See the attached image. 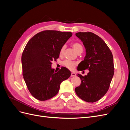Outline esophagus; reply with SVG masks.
I'll use <instances>...</instances> for the list:
<instances>
[{"label":"esophagus","mask_w":130,"mask_h":130,"mask_svg":"<svg viewBox=\"0 0 130 130\" xmlns=\"http://www.w3.org/2000/svg\"><path fill=\"white\" fill-rule=\"evenodd\" d=\"M76 76V74L74 73H71V76L73 77V76Z\"/></svg>","instance_id":"1"}]
</instances>
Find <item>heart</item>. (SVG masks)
Wrapping results in <instances>:
<instances>
[{
  "label": "heart",
  "instance_id": "heart-1",
  "mask_svg": "<svg viewBox=\"0 0 130 130\" xmlns=\"http://www.w3.org/2000/svg\"><path fill=\"white\" fill-rule=\"evenodd\" d=\"M73 47L74 49V50L76 51L77 53H78L81 52V51L83 50V47L81 45V44L78 43H74V44H73ZM65 49V46H62V48L60 49V54L62 55ZM77 63L75 61H72L70 60H67L64 61L63 62V65L64 67H66V68H67L70 70H73L74 69L75 66H76Z\"/></svg>",
  "mask_w": 130,
  "mask_h": 130
}]
</instances>
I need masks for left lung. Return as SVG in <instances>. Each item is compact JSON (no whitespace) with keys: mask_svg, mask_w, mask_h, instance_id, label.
Here are the masks:
<instances>
[{"mask_svg":"<svg viewBox=\"0 0 130 130\" xmlns=\"http://www.w3.org/2000/svg\"><path fill=\"white\" fill-rule=\"evenodd\" d=\"M76 36L83 42L86 55L78 65L77 70H89L87 75L77 74L81 85L75 89L77 95L88 103L100 100L107 93L114 75L113 55L106 43L91 32H77Z\"/></svg>","mask_w":130,"mask_h":130,"instance_id":"8db88e82","label":"left lung"}]
</instances>
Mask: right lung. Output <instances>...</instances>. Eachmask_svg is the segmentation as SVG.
<instances>
[{"label":"right lung","mask_w":130,"mask_h":130,"mask_svg":"<svg viewBox=\"0 0 130 130\" xmlns=\"http://www.w3.org/2000/svg\"><path fill=\"white\" fill-rule=\"evenodd\" d=\"M72 36L70 32L45 30L35 35L26 45L22 55L23 76L30 93L37 100L45 101L55 96L61 82L70 76L67 68L56 72L51 67Z\"/></svg>","instance_id":"obj_1"}]
</instances>
